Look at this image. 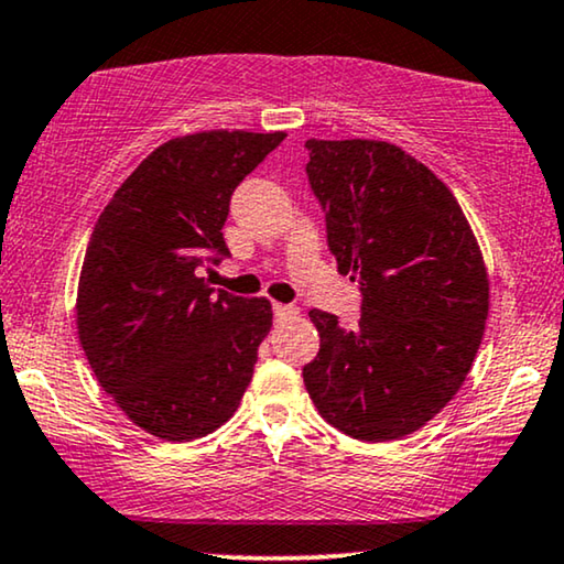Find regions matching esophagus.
Returning <instances> with one entry per match:
<instances>
[{
    "label": "esophagus",
    "instance_id": "34e87169",
    "mask_svg": "<svg viewBox=\"0 0 564 564\" xmlns=\"http://www.w3.org/2000/svg\"><path fill=\"white\" fill-rule=\"evenodd\" d=\"M273 314L278 319H286V317H296L299 306L294 304H273Z\"/></svg>",
    "mask_w": 564,
    "mask_h": 564
}]
</instances>
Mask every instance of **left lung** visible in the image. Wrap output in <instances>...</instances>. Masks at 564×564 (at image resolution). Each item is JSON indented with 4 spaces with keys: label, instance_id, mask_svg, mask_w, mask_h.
I'll list each match as a JSON object with an SVG mask.
<instances>
[{
    "label": "left lung",
    "instance_id": "obj_1",
    "mask_svg": "<svg viewBox=\"0 0 564 564\" xmlns=\"http://www.w3.org/2000/svg\"><path fill=\"white\" fill-rule=\"evenodd\" d=\"M306 177L340 273L360 286L345 329L312 310L319 352L304 384L352 438L394 441L459 392L482 343L487 273L454 193L387 141H306Z\"/></svg>",
    "mask_w": 564,
    "mask_h": 564
}]
</instances>
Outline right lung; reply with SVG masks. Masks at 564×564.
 I'll list each match as a JSON object with an SVG mask.
<instances>
[{
    "label": "right lung",
    "mask_w": 564,
    "mask_h": 564,
    "mask_svg": "<svg viewBox=\"0 0 564 564\" xmlns=\"http://www.w3.org/2000/svg\"><path fill=\"white\" fill-rule=\"evenodd\" d=\"M286 133L208 131L154 149L97 219L79 275L77 327L97 381L139 427L191 441L235 415L273 312L208 289L229 258L237 185Z\"/></svg>",
    "instance_id": "1"
}]
</instances>
